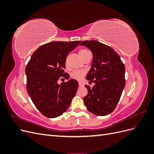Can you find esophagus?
<instances>
[{"instance_id":"34e87169","label":"esophagus","mask_w":154,"mask_h":154,"mask_svg":"<svg viewBox=\"0 0 154 154\" xmlns=\"http://www.w3.org/2000/svg\"><path fill=\"white\" fill-rule=\"evenodd\" d=\"M78 85H79V86H80V87H82V86H83V83H82V82H78Z\"/></svg>"}]
</instances>
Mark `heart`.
I'll return each mask as SVG.
<instances>
[{
    "mask_svg": "<svg viewBox=\"0 0 154 154\" xmlns=\"http://www.w3.org/2000/svg\"><path fill=\"white\" fill-rule=\"evenodd\" d=\"M88 50L87 49H82L80 50V55L81 56V57H82L83 55H84L87 52H88ZM85 75V72L83 71H79V70H75L71 72V77L72 79H74V80H80L82 79V78Z\"/></svg>",
    "mask_w": 154,
    "mask_h": 154,
    "instance_id": "b5f03b06",
    "label": "heart"
}]
</instances>
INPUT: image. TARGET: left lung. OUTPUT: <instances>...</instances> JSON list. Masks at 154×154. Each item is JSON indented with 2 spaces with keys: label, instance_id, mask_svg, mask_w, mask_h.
<instances>
[{
  "label": "left lung",
  "instance_id": "1",
  "mask_svg": "<svg viewBox=\"0 0 154 154\" xmlns=\"http://www.w3.org/2000/svg\"><path fill=\"white\" fill-rule=\"evenodd\" d=\"M80 45L85 46L92 53L86 79L95 83L92 88L85 85L88 94L83 101L91 113L106 116L115 109L125 86V65L114 49L98 41H83Z\"/></svg>",
  "mask_w": 154,
  "mask_h": 154
}]
</instances>
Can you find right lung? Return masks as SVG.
Wrapping results in <instances>:
<instances>
[{"mask_svg": "<svg viewBox=\"0 0 154 154\" xmlns=\"http://www.w3.org/2000/svg\"><path fill=\"white\" fill-rule=\"evenodd\" d=\"M80 41L51 42L41 45L32 54L26 67V88L35 106L45 117L54 118L66 112L78 88V83L64 72L69 52ZM67 82L59 85V79Z\"/></svg>", "mask_w": 154, "mask_h": 154, "instance_id": "1", "label": "right lung"}]
</instances>
